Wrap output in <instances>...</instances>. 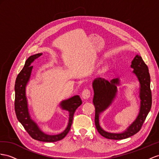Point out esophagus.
Masks as SVG:
<instances>
[{"mask_svg":"<svg viewBox=\"0 0 159 159\" xmlns=\"http://www.w3.org/2000/svg\"><path fill=\"white\" fill-rule=\"evenodd\" d=\"M91 91L89 89H84L82 93V97L84 99H88L91 97Z\"/></svg>","mask_w":159,"mask_h":159,"instance_id":"obj_1","label":"esophagus"}]
</instances>
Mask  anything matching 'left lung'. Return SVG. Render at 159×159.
<instances>
[{
	"label": "left lung",
	"instance_id": "8db88e82",
	"mask_svg": "<svg viewBox=\"0 0 159 159\" xmlns=\"http://www.w3.org/2000/svg\"><path fill=\"white\" fill-rule=\"evenodd\" d=\"M131 68L137 76L140 84L139 97L140 107L138 116L133 123L122 133H110L105 131L99 124V114L114 100L117 94V86L120 84L119 79H113L108 81L104 79L97 78L93 83L94 97L93 104L95 107V123L97 131L101 136L111 140H122L132 136L140 131L146 117L151 109L152 93L150 90V76L148 68L142 60V57L136 55L132 62Z\"/></svg>",
	"mask_w": 159,
	"mask_h": 159
}]
</instances>
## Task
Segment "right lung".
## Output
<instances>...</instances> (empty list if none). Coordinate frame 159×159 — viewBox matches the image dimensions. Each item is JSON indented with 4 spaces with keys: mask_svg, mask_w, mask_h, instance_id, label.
Wrapping results in <instances>:
<instances>
[{
    "mask_svg": "<svg viewBox=\"0 0 159 159\" xmlns=\"http://www.w3.org/2000/svg\"><path fill=\"white\" fill-rule=\"evenodd\" d=\"M42 55V53H39V54L31 56L26 60L25 66L17 75L15 84V111L19 121L23 125L24 128L32 138L38 141L54 142L63 139L67 135L69 130L70 129L74 113L76 109L82 104V101L79 95H75L61 102L60 106L62 109L69 112L68 124L67 128L63 132L56 134V135H48L39 129L37 124L33 121V120H31L30 117L29 110H28L25 89L27 83L30 80L32 68H33V66H31V64Z\"/></svg>",
    "mask_w": 159,
    "mask_h": 159,
    "instance_id": "obj_1",
    "label": "right lung"
}]
</instances>
